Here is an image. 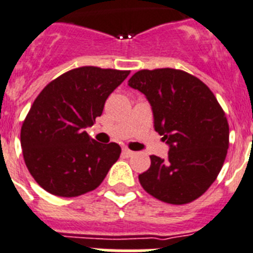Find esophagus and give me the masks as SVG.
Instances as JSON below:
<instances>
[{"mask_svg":"<svg viewBox=\"0 0 253 253\" xmlns=\"http://www.w3.org/2000/svg\"><path fill=\"white\" fill-rule=\"evenodd\" d=\"M122 153H124V155H126V157H132L133 154H135L132 150H129L128 148L122 149Z\"/></svg>","mask_w":253,"mask_h":253,"instance_id":"obj_1","label":"esophagus"}]
</instances>
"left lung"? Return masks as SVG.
I'll return each mask as SVG.
<instances>
[{
  "label": "left lung",
  "mask_w": 253,
  "mask_h": 253,
  "mask_svg": "<svg viewBox=\"0 0 253 253\" xmlns=\"http://www.w3.org/2000/svg\"><path fill=\"white\" fill-rule=\"evenodd\" d=\"M128 85L150 102L154 127L169 144L139 175L149 195L173 205L192 203L216 179L229 148V125L212 91L182 70H140Z\"/></svg>",
  "instance_id": "obj_1"
}]
</instances>
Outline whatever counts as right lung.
Segmentation results:
<instances>
[{"label":"right lung","mask_w":253,"mask_h":253,"mask_svg":"<svg viewBox=\"0 0 253 253\" xmlns=\"http://www.w3.org/2000/svg\"><path fill=\"white\" fill-rule=\"evenodd\" d=\"M129 75L126 70L83 66L52 80L35 98L21 126L24 162L47 192L76 197L95 190L120 158L116 142L100 144L84 128Z\"/></svg>","instance_id":"right-lung-1"}]
</instances>
